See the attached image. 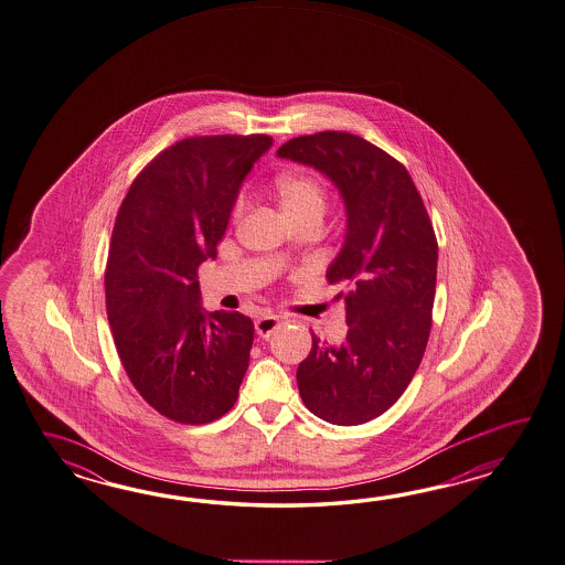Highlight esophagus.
Masks as SVG:
<instances>
[{
    "mask_svg": "<svg viewBox=\"0 0 565 565\" xmlns=\"http://www.w3.org/2000/svg\"><path fill=\"white\" fill-rule=\"evenodd\" d=\"M277 327H279V316H276V313H264L262 318L255 320V332L262 339H269Z\"/></svg>",
    "mask_w": 565,
    "mask_h": 565,
    "instance_id": "esophagus-1",
    "label": "esophagus"
}]
</instances>
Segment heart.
Listing matches in <instances>:
<instances>
[{
  "label": "heart",
  "mask_w": 565,
  "mask_h": 565,
  "mask_svg": "<svg viewBox=\"0 0 565 565\" xmlns=\"http://www.w3.org/2000/svg\"><path fill=\"white\" fill-rule=\"evenodd\" d=\"M277 194L289 218H298L303 214L324 216L327 213V189L313 175H284L277 182ZM245 206H247V196L241 194L235 202V218L243 214Z\"/></svg>",
  "instance_id": "b5f03b06"
}]
</instances>
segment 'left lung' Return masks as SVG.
Wrapping results in <instances>:
<instances>
[{
    "label": "left lung",
    "mask_w": 565,
    "mask_h": 565,
    "mask_svg": "<svg viewBox=\"0 0 565 565\" xmlns=\"http://www.w3.org/2000/svg\"><path fill=\"white\" fill-rule=\"evenodd\" d=\"M279 158L312 166L339 189L347 235L328 267L347 291V340L312 334L298 366L306 407L334 426L385 414L414 379L426 351L436 296L438 241L405 166L366 139L320 131L289 139Z\"/></svg>",
    "instance_id": "obj_1"
}]
</instances>
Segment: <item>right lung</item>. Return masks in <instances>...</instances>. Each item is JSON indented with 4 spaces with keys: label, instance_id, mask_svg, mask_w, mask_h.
I'll return each instance as SVG.
<instances>
[{
    "label": "right lung",
    "instance_id": "1",
    "mask_svg": "<svg viewBox=\"0 0 565 565\" xmlns=\"http://www.w3.org/2000/svg\"><path fill=\"white\" fill-rule=\"evenodd\" d=\"M274 139L178 141L134 180L105 269L107 318L129 381L158 414L211 424L238 397L252 318L202 310L199 265L216 257L245 175Z\"/></svg>",
    "mask_w": 565,
    "mask_h": 565
}]
</instances>
